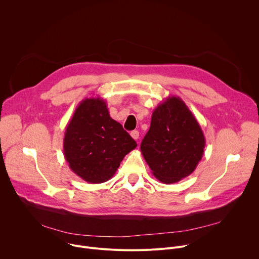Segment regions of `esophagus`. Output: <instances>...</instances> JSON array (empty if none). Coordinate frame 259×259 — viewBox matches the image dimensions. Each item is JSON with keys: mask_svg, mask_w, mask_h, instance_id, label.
I'll list each match as a JSON object with an SVG mask.
<instances>
[{"mask_svg": "<svg viewBox=\"0 0 259 259\" xmlns=\"http://www.w3.org/2000/svg\"><path fill=\"white\" fill-rule=\"evenodd\" d=\"M130 135H131V137L133 138V139H135V140H137L138 138H139V132L137 131V130H134V131H131V133H130Z\"/></svg>", "mask_w": 259, "mask_h": 259, "instance_id": "1", "label": "esophagus"}]
</instances>
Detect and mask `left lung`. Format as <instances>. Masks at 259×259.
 <instances>
[{
  "mask_svg": "<svg viewBox=\"0 0 259 259\" xmlns=\"http://www.w3.org/2000/svg\"><path fill=\"white\" fill-rule=\"evenodd\" d=\"M205 143L200 124L187 104L179 97L169 96L153 112L140 151L154 176L170 184L195 171Z\"/></svg>",
  "mask_w": 259,
  "mask_h": 259,
  "instance_id": "1",
  "label": "left lung"
}]
</instances>
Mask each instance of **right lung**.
<instances>
[{"label":"right lung","mask_w":259,"mask_h":259,"mask_svg":"<svg viewBox=\"0 0 259 259\" xmlns=\"http://www.w3.org/2000/svg\"><path fill=\"white\" fill-rule=\"evenodd\" d=\"M137 146L122 125L110 118L100 97L83 99L68 122L63 154L73 173L89 183L112 178L124 157Z\"/></svg>","instance_id":"obj_1"}]
</instances>
